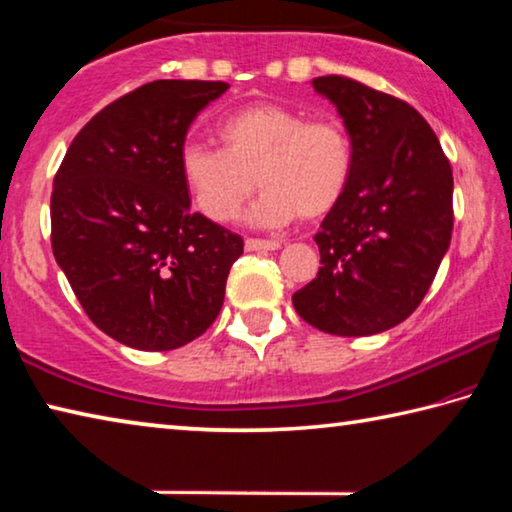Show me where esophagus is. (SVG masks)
Wrapping results in <instances>:
<instances>
[{
	"mask_svg": "<svg viewBox=\"0 0 512 512\" xmlns=\"http://www.w3.org/2000/svg\"><path fill=\"white\" fill-rule=\"evenodd\" d=\"M282 244L277 239H255L248 237L246 239V250H277Z\"/></svg>",
	"mask_w": 512,
	"mask_h": 512,
	"instance_id": "1",
	"label": "esophagus"
}]
</instances>
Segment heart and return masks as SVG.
Segmentation results:
<instances>
[{
	"instance_id": "1",
	"label": "heart",
	"mask_w": 512,
	"mask_h": 512,
	"mask_svg": "<svg viewBox=\"0 0 512 512\" xmlns=\"http://www.w3.org/2000/svg\"><path fill=\"white\" fill-rule=\"evenodd\" d=\"M219 137L223 149L196 142L180 149V176L210 221H235L257 185L264 192L250 219L262 225L318 219L348 192L354 142L341 119H309L302 110L262 101L225 117Z\"/></svg>"
}]
</instances>
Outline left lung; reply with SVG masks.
I'll use <instances>...</instances> for the list:
<instances>
[{
	"instance_id": "1",
	"label": "left lung",
	"mask_w": 512,
	"mask_h": 512,
	"mask_svg": "<svg viewBox=\"0 0 512 512\" xmlns=\"http://www.w3.org/2000/svg\"><path fill=\"white\" fill-rule=\"evenodd\" d=\"M311 83L352 135L354 171L314 237L323 266L293 307L327 334L386 332L418 309L452 241V167L406 101L348 76Z\"/></svg>"
}]
</instances>
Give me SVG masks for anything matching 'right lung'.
Masks as SVG:
<instances>
[{"instance_id":"add662e5","label":"right lung","mask_w":512,"mask_h":512,"mask_svg":"<svg viewBox=\"0 0 512 512\" xmlns=\"http://www.w3.org/2000/svg\"><path fill=\"white\" fill-rule=\"evenodd\" d=\"M230 85L153 81L97 112L51 192V250L88 318L135 350H176L223 307L244 239L189 210L180 149Z\"/></svg>"}]
</instances>
